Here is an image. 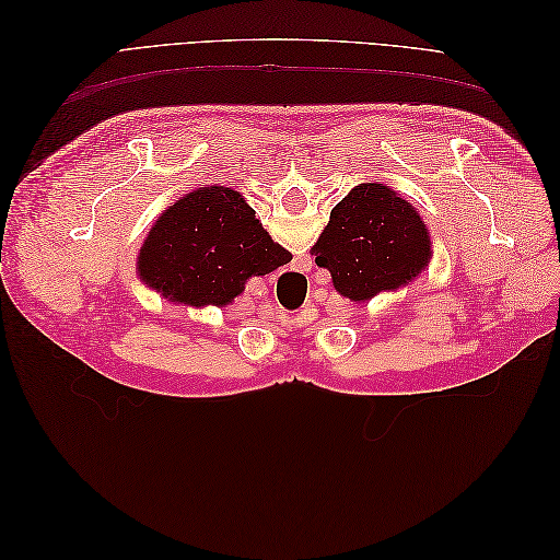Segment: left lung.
I'll list each match as a JSON object with an SVG mask.
<instances>
[{
	"instance_id": "left-lung-1",
	"label": "left lung",
	"mask_w": 560,
	"mask_h": 560,
	"mask_svg": "<svg viewBox=\"0 0 560 560\" xmlns=\"http://www.w3.org/2000/svg\"><path fill=\"white\" fill-rule=\"evenodd\" d=\"M432 243L409 200L383 184H360L331 210L313 245L315 264L331 273L338 294L369 301L409 284L432 257Z\"/></svg>"
}]
</instances>
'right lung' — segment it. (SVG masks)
I'll return each mask as SVG.
<instances>
[{
  "label": "right lung",
  "mask_w": 560,
  "mask_h": 560,
  "mask_svg": "<svg viewBox=\"0 0 560 560\" xmlns=\"http://www.w3.org/2000/svg\"><path fill=\"white\" fill-rule=\"evenodd\" d=\"M290 259L238 191L200 186L159 217L138 266L167 301L200 308L229 306L252 276L273 273Z\"/></svg>",
  "instance_id": "right-lung-1"
}]
</instances>
